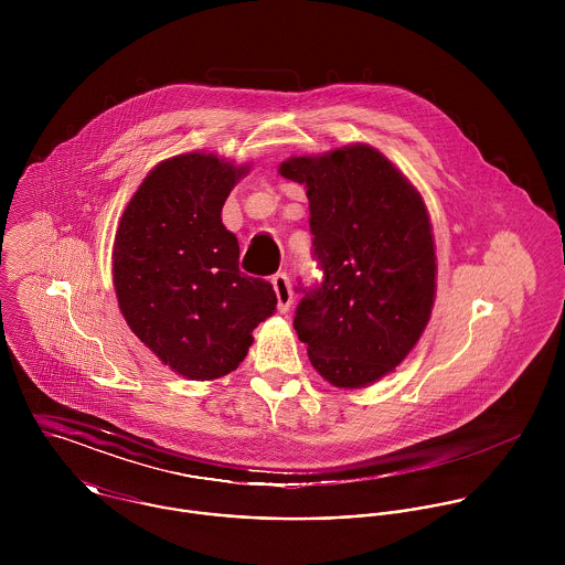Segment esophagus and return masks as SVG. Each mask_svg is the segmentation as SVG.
Returning a JSON list of instances; mask_svg holds the SVG:
<instances>
[{
	"label": "esophagus",
	"mask_w": 565,
	"mask_h": 565,
	"mask_svg": "<svg viewBox=\"0 0 565 565\" xmlns=\"http://www.w3.org/2000/svg\"><path fill=\"white\" fill-rule=\"evenodd\" d=\"M271 285L278 298V311L287 313L291 302H294V294H291V285H289V276L285 271H278L271 276Z\"/></svg>",
	"instance_id": "esophagus-1"
}]
</instances>
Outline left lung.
<instances>
[{"instance_id": "8db88e82", "label": "left lung", "mask_w": 565, "mask_h": 565, "mask_svg": "<svg viewBox=\"0 0 565 565\" xmlns=\"http://www.w3.org/2000/svg\"><path fill=\"white\" fill-rule=\"evenodd\" d=\"M305 184L322 282L300 289L294 328L323 379L359 390L387 376L430 320L437 256L419 191L379 150L354 143L291 157Z\"/></svg>"}]
</instances>
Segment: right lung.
<instances>
[{"label": "right lung", "instance_id": "obj_1", "mask_svg": "<svg viewBox=\"0 0 565 565\" xmlns=\"http://www.w3.org/2000/svg\"><path fill=\"white\" fill-rule=\"evenodd\" d=\"M247 169L204 152L159 162L115 235L113 282L126 322L189 381L237 370L252 330L276 309L271 285L239 271V242L222 224Z\"/></svg>", "mask_w": 565, "mask_h": 565}]
</instances>
